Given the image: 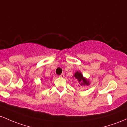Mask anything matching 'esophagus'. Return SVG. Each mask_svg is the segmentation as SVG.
Listing matches in <instances>:
<instances>
[{
	"instance_id": "obj_1",
	"label": "esophagus",
	"mask_w": 127,
	"mask_h": 127,
	"mask_svg": "<svg viewBox=\"0 0 127 127\" xmlns=\"http://www.w3.org/2000/svg\"><path fill=\"white\" fill-rule=\"evenodd\" d=\"M60 77H64V74H61V75H60Z\"/></svg>"
}]
</instances>
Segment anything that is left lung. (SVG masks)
I'll return each instance as SVG.
<instances>
[{"mask_svg":"<svg viewBox=\"0 0 127 127\" xmlns=\"http://www.w3.org/2000/svg\"><path fill=\"white\" fill-rule=\"evenodd\" d=\"M72 77H74L75 79L77 80V81L79 82V83L80 84V86H89V85H90V82L89 81V80L87 79L86 78L84 77L83 75L82 72H81L80 71H77L74 74ZM78 86H79V85H78Z\"/></svg>","mask_w":127,"mask_h":127,"instance_id":"8db88e82","label":"left lung"}]
</instances>
